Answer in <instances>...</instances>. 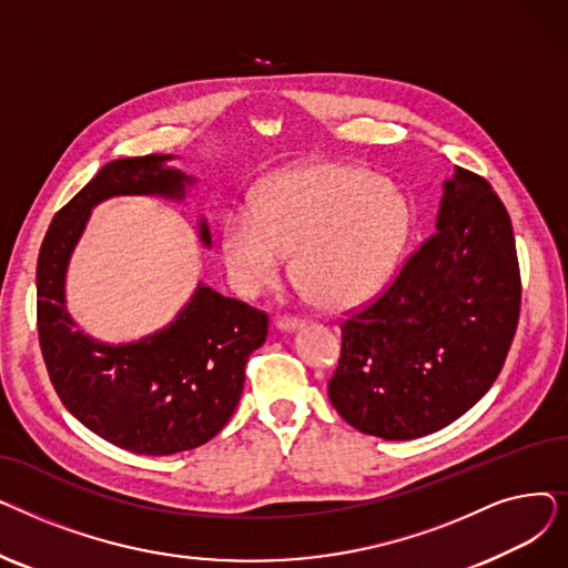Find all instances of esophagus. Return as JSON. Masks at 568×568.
<instances>
[{"mask_svg":"<svg viewBox=\"0 0 568 568\" xmlns=\"http://www.w3.org/2000/svg\"><path fill=\"white\" fill-rule=\"evenodd\" d=\"M304 324V320L302 317H292V315H281L278 320H276V326L281 332H292V329H300V326Z\"/></svg>","mask_w":568,"mask_h":568,"instance_id":"34e87169","label":"esophagus"}]
</instances>
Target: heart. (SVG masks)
Wrapping results in <instances>:
<instances>
[{"label":"heart","mask_w":568,"mask_h":568,"mask_svg":"<svg viewBox=\"0 0 568 568\" xmlns=\"http://www.w3.org/2000/svg\"><path fill=\"white\" fill-rule=\"evenodd\" d=\"M412 212L403 195L364 168L308 163L290 168L262 189L255 212H232L221 251L236 290L255 296L292 272L326 308L371 300L405 251Z\"/></svg>","instance_id":"1"}]
</instances>
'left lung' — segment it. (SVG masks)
I'll list each match as a JSON object with an SVG mask.
<instances>
[{"label": "left lung", "mask_w": 568, "mask_h": 568, "mask_svg": "<svg viewBox=\"0 0 568 568\" xmlns=\"http://www.w3.org/2000/svg\"><path fill=\"white\" fill-rule=\"evenodd\" d=\"M511 219L481 174L456 168L437 232L377 300L341 322L329 398L382 439H414L479 403L511 349L520 317Z\"/></svg>", "instance_id": "left-lung-1"}]
</instances>
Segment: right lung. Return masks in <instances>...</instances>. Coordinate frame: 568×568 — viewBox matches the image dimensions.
Instances as JSON below:
<instances>
[{"label":"right lung","mask_w":568,"mask_h":568,"mask_svg":"<svg viewBox=\"0 0 568 568\" xmlns=\"http://www.w3.org/2000/svg\"><path fill=\"white\" fill-rule=\"evenodd\" d=\"M172 156L119 159L54 214L37 264V329L59 400L99 437L142 456H172L221 433L244 389V366L266 341L268 317L200 285L168 329L129 345H103L75 329L64 276L92 206L112 195L184 197ZM209 244L206 223L200 225Z\"/></svg>","instance_id":"add662e5"}]
</instances>
